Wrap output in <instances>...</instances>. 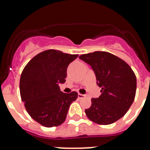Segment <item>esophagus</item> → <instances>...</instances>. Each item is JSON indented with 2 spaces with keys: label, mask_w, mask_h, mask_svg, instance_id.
<instances>
[{
  "label": "esophagus",
  "mask_w": 150,
  "mask_h": 150,
  "mask_svg": "<svg viewBox=\"0 0 150 150\" xmlns=\"http://www.w3.org/2000/svg\"><path fill=\"white\" fill-rule=\"evenodd\" d=\"M83 98H85V95H83V94H78V98L79 99H82Z\"/></svg>",
  "instance_id": "obj_1"
}]
</instances>
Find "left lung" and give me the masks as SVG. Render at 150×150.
Listing matches in <instances>:
<instances>
[{
	"instance_id": "1",
	"label": "left lung",
	"mask_w": 150,
	"mask_h": 150,
	"mask_svg": "<svg viewBox=\"0 0 150 150\" xmlns=\"http://www.w3.org/2000/svg\"><path fill=\"white\" fill-rule=\"evenodd\" d=\"M79 59L91 66L101 88L100 96L91 98V107L85 110L87 117L104 125L121 119L136 95L137 79L132 69L122 59L107 52L84 54Z\"/></svg>"
}]
</instances>
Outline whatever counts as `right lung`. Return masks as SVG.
I'll return each instance as SVG.
<instances>
[{
  "label": "right lung",
  "instance_id": "obj_1",
  "mask_svg": "<svg viewBox=\"0 0 150 150\" xmlns=\"http://www.w3.org/2000/svg\"><path fill=\"white\" fill-rule=\"evenodd\" d=\"M77 57L59 50H45L24 67L19 83L21 98L28 113L41 125H62L71 104L77 98V92L64 93L59 87L65 82L69 64Z\"/></svg>",
  "mask_w": 150,
  "mask_h": 150
}]
</instances>
